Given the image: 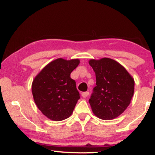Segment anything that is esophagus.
I'll use <instances>...</instances> for the list:
<instances>
[{
  "instance_id": "obj_1",
  "label": "esophagus",
  "mask_w": 155,
  "mask_h": 155,
  "mask_svg": "<svg viewBox=\"0 0 155 155\" xmlns=\"http://www.w3.org/2000/svg\"><path fill=\"white\" fill-rule=\"evenodd\" d=\"M89 95V92H84L81 93V96L83 97H87Z\"/></svg>"
}]
</instances>
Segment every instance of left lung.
Here are the masks:
<instances>
[{
  "mask_svg": "<svg viewBox=\"0 0 155 155\" xmlns=\"http://www.w3.org/2000/svg\"><path fill=\"white\" fill-rule=\"evenodd\" d=\"M96 76L89 103L92 112L101 120H113L124 112L134 93V79L115 60L102 58L89 61Z\"/></svg>",
  "mask_w": 155,
  "mask_h": 155,
  "instance_id": "1",
  "label": "left lung"
}]
</instances>
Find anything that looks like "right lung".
Segmentation results:
<instances>
[{
    "mask_svg": "<svg viewBox=\"0 0 155 155\" xmlns=\"http://www.w3.org/2000/svg\"><path fill=\"white\" fill-rule=\"evenodd\" d=\"M79 64V59L58 58L46 65L33 81L35 104L49 120L61 121L73 113L80 96L71 73Z\"/></svg>",
    "mask_w": 155,
    "mask_h": 155,
    "instance_id": "add662e5",
    "label": "right lung"
}]
</instances>
